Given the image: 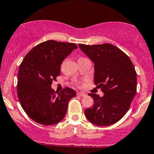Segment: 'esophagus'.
<instances>
[{"instance_id":"34e87169","label":"esophagus","mask_w":154,"mask_h":154,"mask_svg":"<svg viewBox=\"0 0 154 154\" xmlns=\"http://www.w3.org/2000/svg\"><path fill=\"white\" fill-rule=\"evenodd\" d=\"M77 95L80 96V97H85L87 95L86 93H84V92H77Z\"/></svg>"}]
</instances>
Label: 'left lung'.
<instances>
[{
  "label": "left lung",
  "instance_id": "left-lung-1",
  "mask_svg": "<svg viewBox=\"0 0 154 154\" xmlns=\"http://www.w3.org/2000/svg\"><path fill=\"white\" fill-rule=\"evenodd\" d=\"M81 51L93 62L95 85L101 88L104 95L89 93L93 106L85 110L90 123L108 126L125 116L136 94L137 75L130 58L110 44L85 45Z\"/></svg>",
  "mask_w": 154,
  "mask_h": 154
}]
</instances>
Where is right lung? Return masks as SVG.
Here are the masks:
<instances>
[{"label":"right lung","instance_id":"obj_1","mask_svg":"<svg viewBox=\"0 0 154 154\" xmlns=\"http://www.w3.org/2000/svg\"><path fill=\"white\" fill-rule=\"evenodd\" d=\"M77 49L73 43L49 40L33 48L22 61L18 73L17 93L29 118L44 125L59 123L68 103L76 96L73 89L56 92L51 83L60 75L64 59Z\"/></svg>","mask_w":154,"mask_h":154}]
</instances>
